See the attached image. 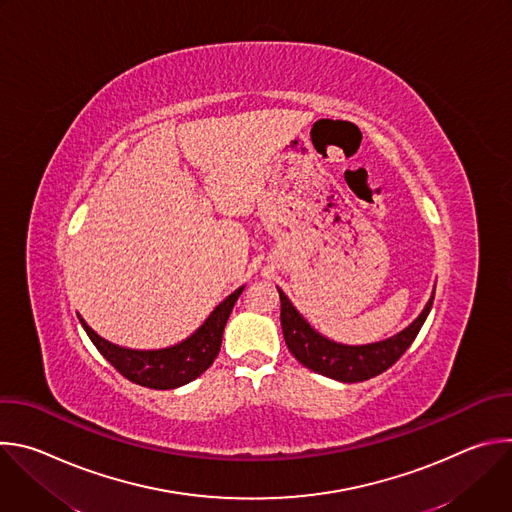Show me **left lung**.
I'll return each instance as SVG.
<instances>
[{
    "instance_id": "obj_1",
    "label": "left lung",
    "mask_w": 512,
    "mask_h": 512,
    "mask_svg": "<svg viewBox=\"0 0 512 512\" xmlns=\"http://www.w3.org/2000/svg\"><path fill=\"white\" fill-rule=\"evenodd\" d=\"M277 291L281 300V330H283V338L289 352L310 371L340 383L367 381L385 373L389 367H393V364L401 358V354L411 346L415 336L419 334L431 310L433 294H435L433 291L423 312L399 334L373 344L348 346V344L328 340L326 336L316 332L304 320V316L294 308V304L287 300V296L279 287Z\"/></svg>"
}]
</instances>
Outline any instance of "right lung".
Returning <instances> with one entry per match:
<instances>
[{
    "instance_id": "add662e5",
    "label": "right lung",
    "mask_w": 512,
    "mask_h": 512,
    "mask_svg": "<svg viewBox=\"0 0 512 512\" xmlns=\"http://www.w3.org/2000/svg\"><path fill=\"white\" fill-rule=\"evenodd\" d=\"M243 287L218 304L204 324L186 340L160 350H133L101 338L81 316V324L97 350L131 383L148 389H176L200 377L221 350L223 332Z\"/></svg>"
}]
</instances>
